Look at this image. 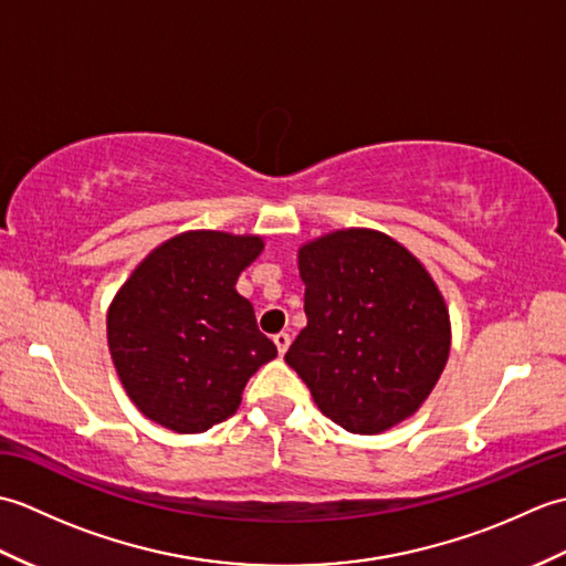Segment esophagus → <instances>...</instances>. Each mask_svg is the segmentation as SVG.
Here are the masks:
<instances>
[{"instance_id":"1","label":"esophagus","mask_w":566,"mask_h":566,"mask_svg":"<svg viewBox=\"0 0 566 566\" xmlns=\"http://www.w3.org/2000/svg\"><path fill=\"white\" fill-rule=\"evenodd\" d=\"M272 340H274V345H276V353H280V355H284L286 350H290V343H292L290 333H284V331H282V333H276Z\"/></svg>"}]
</instances>
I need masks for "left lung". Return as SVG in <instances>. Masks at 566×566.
Listing matches in <instances>:
<instances>
[{"instance_id":"left-lung-1","label":"left lung","mask_w":566,"mask_h":566,"mask_svg":"<svg viewBox=\"0 0 566 566\" xmlns=\"http://www.w3.org/2000/svg\"><path fill=\"white\" fill-rule=\"evenodd\" d=\"M306 326L284 359L321 413L377 436L426 403L450 357L444 296L426 264L375 228H340L298 248Z\"/></svg>"}]
</instances>
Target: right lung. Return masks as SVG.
<instances>
[{
  "label": "right lung",
  "instance_id": "add662e5",
  "mask_svg": "<svg viewBox=\"0 0 566 566\" xmlns=\"http://www.w3.org/2000/svg\"><path fill=\"white\" fill-rule=\"evenodd\" d=\"M262 235L187 231L143 258L106 311L128 399L153 423L195 436L231 418L248 379L276 357L235 292Z\"/></svg>",
  "mask_w": 566,
  "mask_h": 566
}]
</instances>
